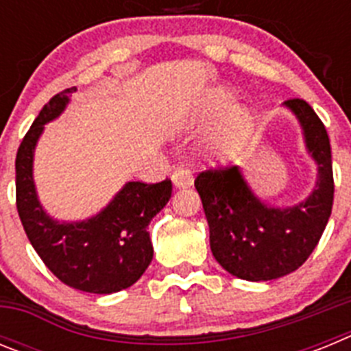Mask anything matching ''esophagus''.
Listing matches in <instances>:
<instances>
[{"mask_svg": "<svg viewBox=\"0 0 351 351\" xmlns=\"http://www.w3.org/2000/svg\"><path fill=\"white\" fill-rule=\"evenodd\" d=\"M172 184L173 188H178V190H181V188H190V186L193 184V176L190 173V170L186 169L173 170Z\"/></svg>", "mask_w": 351, "mask_h": 351, "instance_id": "34e87169", "label": "esophagus"}]
</instances>
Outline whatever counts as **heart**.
Wrapping results in <instances>:
<instances>
[{
  "mask_svg": "<svg viewBox=\"0 0 351 351\" xmlns=\"http://www.w3.org/2000/svg\"><path fill=\"white\" fill-rule=\"evenodd\" d=\"M235 91L226 86L210 89L202 105V123L209 125L221 117L218 128L214 130L209 141L204 145V153L210 161L226 163L234 160L243 147L244 141L253 128V114L244 105H234Z\"/></svg>",
  "mask_w": 351,
  "mask_h": 351,
  "instance_id": "1",
  "label": "heart"
}]
</instances>
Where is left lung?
<instances>
[{"label": "left lung", "mask_w": 351, "mask_h": 351, "mask_svg": "<svg viewBox=\"0 0 351 351\" xmlns=\"http://www.w3.org/2000/svg\"><path fill=\"white\" fill-rule=\"evenodd\" d=\"M302 130L306 151L315 161L311 193L293 206H276L255 193L239 167L207 170L195 179L209 223L216 262L235 278L271 281L297 271L316 247L334 200L332 154L327 130L304 100H288Z\"/></svg>", "instance_id": "obj_1"}]
</instances>
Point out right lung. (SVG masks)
<instances>
[{"mask_svg": "<svg viewBox=\"0 0 351 351\" xmlns=\"http://www.w3.org/2000/svg\"><path fill=\"white\" fill-rule=\"evenodd\" d=\"M56 95L19 145L15 158V191L24 232L49 271L75 290L114 293L141 280L153 260L147 226L172 195V182L128 181L112 200L89 218L60 221L43 209L33 179L35 149L45 125L58 119L70 104V93Z\"/></svg>", "mask_w": 351, "mask_h": 351, "instance_id": "right-lung-1", "label": "right lung"}]
</instances>
